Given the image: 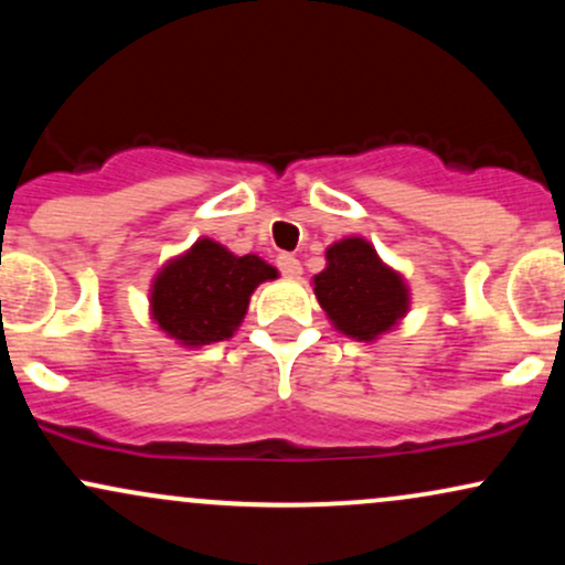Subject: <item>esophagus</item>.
<instances>
[{"label":"esophagus","mask_w":565,"mask_h":565,"mask_svg":"<svg viewBox=\"0 0 565 565\" xmlns=\"http://www.w3.org/2000/svg\"><path fill=\"white\" fill-rule=\"evenodd\" d=\"M278 270H281V274L287 278H300L302 276L300 260H297V257H291V255L278 257Z\"/></svg>","instance_id":"esophagus-1"}]
</instances>
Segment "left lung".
Segmentation results:
<instances>
[{
    "label": "left lung",
    "instance_id": "8db88e82",
    "mask_svg": "<svg viewBox=\"0 0 565 565\" xmlns=\"http://www.w3.org/2000/svg\"><path fill=\"white\" fill-rule=\"evenodd\" d=\"M310 284L337 332L359 342H377L393 332L412 308L404 274L382 260L364 236L329 244L327 268Z\"/></svg>",
    "mask_w": 565,
    "mask_h": 565
}]
</instances>
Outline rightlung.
Instances as JSON below:
<instances>
[{
	"label": "right lung",
	"instance_id": "right-lung-1",
	"mask_svg": "<svg viewBox=\"0 0 565 565\" xmlns=\"http://www.w3.org/2000/svg\"><path fill=\"white\" fill-rule=\"evenodd\" d=\"M274 278L278 270L263 257H238L215 238L201 236L157 270L148 289V310L180 348H204L231 340L255 289Z\"/></svg>",
	"mask_w": 565,
	"mask_h": 565
}]
</instances>
